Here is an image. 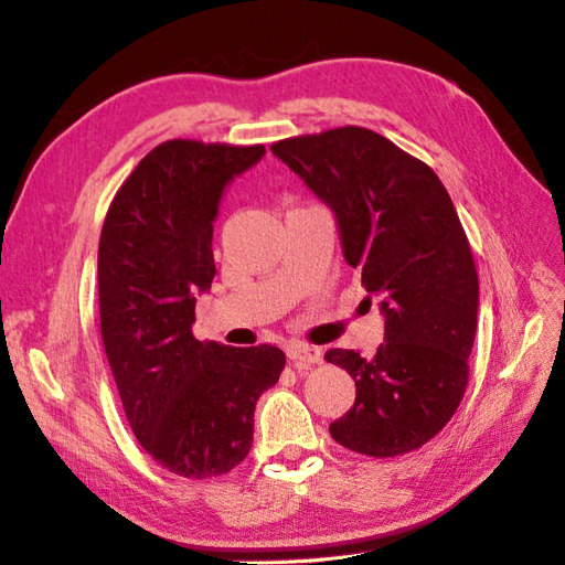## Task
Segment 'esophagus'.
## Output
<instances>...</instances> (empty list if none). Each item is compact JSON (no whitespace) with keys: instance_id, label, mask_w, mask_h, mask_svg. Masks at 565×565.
<instances>
[{"instance_id":"34e87169","label":"esophagus","mask_w":565,"mask_h":565,"mask_svg":"<svg viewBox=\"0 0 565 565\" xmlns=\"http://www.w3.org/2000/svg\"><path fill=\"white\" fill-rule=\"evenodd\" d=\"M286 353L296 365H312L322 361V351L318 347H310L303 342H291L286 347Z\"/></svg>"}]
</instances>
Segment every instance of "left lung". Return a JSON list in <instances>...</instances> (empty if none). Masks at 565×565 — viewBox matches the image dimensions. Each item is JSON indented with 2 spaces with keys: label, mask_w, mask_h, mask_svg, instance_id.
<instances>
[{
  "label": "left lung",
  "mask_w": 565,
  "mask_h": 565,
  "mask_svg": "<svg viewBox=\"0 0 565 565\" xmlns=\"http://www.w3.org/2000/svg\"><path fill=\"white\" fill-rule=\"evenodd\" d=\"M271 151L332 206L347 262L383 300L387 342L373 359L324 353L356 383L332 438L380 460L418 450L460 406L477 334L479 277L450 194L430 166L356 125L274 141Z\"/></svg>",
  "instance_id": "left-lung-1"
}]
</instances>
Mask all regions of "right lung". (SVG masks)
Segmentation results:
<instances>
[{"instance_id":"right-lung-1","label":"right lung","mask_w":565,"mask_h":565,"mask_svg":"<svg viewBox=\"0 0 565 565\" xmlns=\"http://www.w3.org/2000/svg\"><path fill=\"white\" fill-rule=\"evenodd\" d=\"M265 147L168 139L115 192L98 243L100 337L141 448L173 475H228L253 448L255 404L277 383L279 347L192 337L212 286L214 218Z\"/></svg>"}]
</instances>
